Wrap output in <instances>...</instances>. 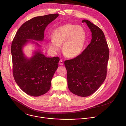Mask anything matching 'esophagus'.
Segmentation results:
<instances>
[{
    "mask_svg": "<svg viewBox=\"0 0 126 126\" xmlns=\"http://www.w3.org/2000/svg\"><path fill=\"white\" fill-rule=\"evenodd\" d=\"M59 63H60V65H63V61L62 60H60V62H59Z\"/></svg>",
    "mask_w": 126,
    "mask_h": 126,
    "instance_id": "1",
    "label": "esophagus"
}]
</instances>
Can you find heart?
Instances as JSON below:
<instances>
[{"label":"heart","instance_id":"1","mask_svg":"<svg viewBox=\"0 0 126 126\" xmlns=\"http://www.w3.org/2000/svg\"><path fill=\"white\" fill-rule=\"evenodd\" d=\"M87 40V33L83 28L78 25L66 24L56 29L52 38L48 42L50 49L58 51L63 44V51L68 58L77 57L82 51Z\"/></svg>","mask_w":126,"mask_h":126}]
</instances>
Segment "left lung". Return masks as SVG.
<instances>
[{"label": "left lung", "instance_id": "8db88e82", "mask_svg": "<svg viewBox=\"0 0 126 126\" xmlns=\"http://www.w3.org/2000/svg\"><path fill=\"white\" fill-rule=\"evenodd\" d=\"M92 32L90 44L76 58L64 61L67 86L74 94L82 97L94 94L106 79L109 49L103 32L87 19Z\"/></svg>", "mask_w": 126, "mask_h": 126}]
</instances>
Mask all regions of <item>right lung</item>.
<instances>
[{
    "label": "right lung",
    "instance_id": "add662e5",
    "mask_svg": "<svg viewBox=\"0 0 126 126\" xmlns=\"http://www.w3.org/2000/svg\"><path fill=\"white\" fill-rule=\"evenodd\" d=\"M58 16L59 14L56 13L32 18L20 27L13 39L11 52L13 77L20 89L29 95L38 96L47 93L58 68L60 58L46 57L35 41L44 40L46 27ZM29 42L35 44L38 47L30 58L23 51Z\"/></svg>",
    "mask_w": 126,
    "mask_h": 126
}]
</instances>
